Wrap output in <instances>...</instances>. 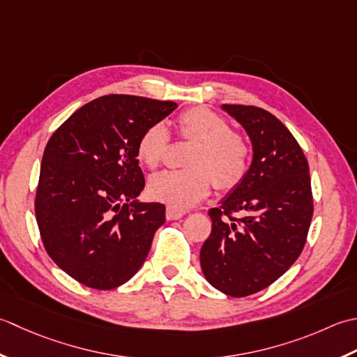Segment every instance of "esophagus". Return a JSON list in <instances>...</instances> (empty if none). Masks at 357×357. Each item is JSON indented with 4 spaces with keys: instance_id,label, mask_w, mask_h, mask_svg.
<instances>
[{
    "instance_id": "1",
    "label": "esophagus",
    "mask_w": 357,
    "mask_h": 357,
    "mask_svg": "<svg viewBox=\"0 0 357 357\" xmlns=\"http://www.w3.org/2000/svg\"><path fill=\"white\" fill-rule=\"evenodd\" d=\"M186 214V209L178 208V206H166V219L168 220H178Z\"/></svg>"
}]
</instances>
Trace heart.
Listing matches in <instances>:
<instances>
[{"instance_id": "heart-1", "label": "heart", "mask_w": 357, "mask_h": 357, "mask_svg": "<svg viewBox=\"0 0 357 357\" xmlns=\"http://www.w3.org/2000/svg\"><path fill=\"white\" fill-rule=\"evenodd\" d=\"M177 135L192 142L185 171H165L152 177L148 192L154 200L172 206H192L206 199L213 185L231 189L245 177L250 166V146L229 129L228 121L208 107H191L177 119ZM169 134L162 123H154L138 137V162L155 169L168 151Z\"/></svg>"}]
</instances>
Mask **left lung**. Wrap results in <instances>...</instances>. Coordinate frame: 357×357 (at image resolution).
Instances as JSON below:
<instances>
[{"label":"left lung","mask_w":357,"mask_h":357,"mask_svg":"<svg viewBox=\"0 0 357 357\" xmlns=\"http://www.w3.org/2000/svg\"><path fill=\"white\" fill-rule=\"evenodd\" d=\"M252 144V162L238 185L211 208L213 229L200 250L206 280L231 297L270 287L301 256L312 194L308 162L283 123L265 109L222 105ZM240 212L236 220L230 214Z\"/></svg>","instance_id":"obj_1"}]
</instances>
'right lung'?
<instances>
[{
  "mask_svg": "<svg viewBox=\"0 0 357 357\" xmlns=\"http://www.w3.org/2000/svg\"><path fill=\"white\" fill-rule=\"evenodd\" d=\"M174 101L105 96L82 106L46 144L35 197L43 245L72 279L112 289L140 270L165 205L138 202L144 177L135 146Z\"/></svg>",
  "mask_w": 357,
  "mask_h": 357,
  "instance_id": "obj_1",
  "label": "right lung"
}]
</instances>
